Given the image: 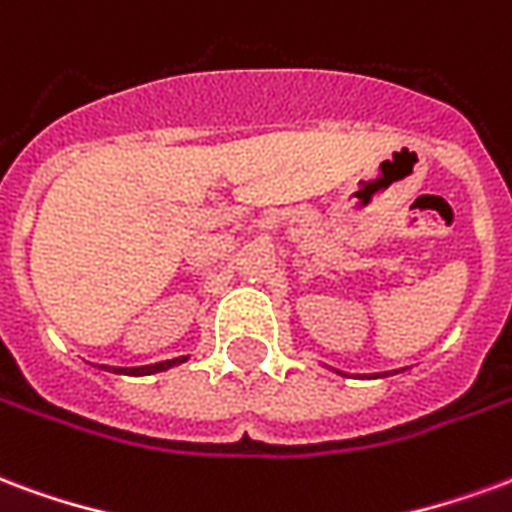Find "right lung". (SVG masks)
Instances as JSON below:
<instances>
[{
	"instance_id": "1",
	"label": "right lung",
	"mask_w": 512,
	"mask_h": 512,
	"mask_svg": "<svg viewBox=\"0 0 512 512\" xmlns=\"http://www.w3.org/2000/svg\"><path fill=\"white\" fill-rule=\"evenodd\" d=\"M185 363V357H177V360H166V363H155V365H144V368H111L117 374H133V376H144V374H155V371H166L171 365Z\"/></svg>"
}]
</instances>
